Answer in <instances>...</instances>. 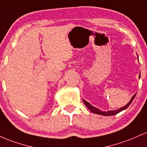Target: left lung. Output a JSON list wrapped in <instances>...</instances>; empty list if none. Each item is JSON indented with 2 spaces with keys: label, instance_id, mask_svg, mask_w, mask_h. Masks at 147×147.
<instances>
[{
  "label": "left lung",
  "instance_id": "obj_1",
  "mask_svg": "<svg viewBox=\"0 0 147 147\" xmlns=\"http://www.w3.org/2000/svg\"><path fill=\"white\" fill-rule=\"evenodd\" d=\"M139 77H140V75H139ZM136 94H135L132 97H131V100L129 101V102L126 105H125L124 106H123V107L120 108V109H118L117 110H115V111H101L100 109H97V108L95 107V106H92L91 104H90L89 102H88L87 101H86L85 99H83V102L84 103V104H85L86 106L88 108V109L90 110L91 112H92L93 113H96V114H99V115H104V116H111V115H116L117 113H119V112H121V111L125 110V109H127L128 107H129L130 104H131V102H133V100L134 99L135 97H136Z\"/></svg>",
  "mask_w": 147,
  "mask_h": 147
}]
</instances>
